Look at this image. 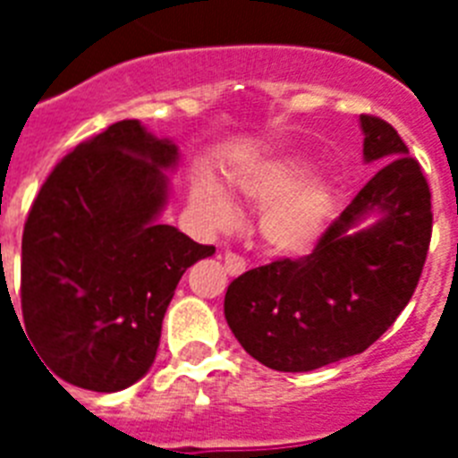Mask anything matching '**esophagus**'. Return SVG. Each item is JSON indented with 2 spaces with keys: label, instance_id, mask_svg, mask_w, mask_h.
<instances>
[{
  "label": "esophagus",
  "instance_id": "1",
  "mask_svg": "<svg viewBox=\"0 0 458 458\" xmlns=\"http://www.w3.org/2000/svg\"><path fill=\"white\" fill-rule=\"evenodd\" d=\"M225 268H226V273L233 275V277H236V275H242L245 273V259L238 257V254H233V252H226L225 254Z\"/></svg>",
  "mask_w": 458,
  "mask_h": 458
}]
</instances>
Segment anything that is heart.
Instances as JSON below:
<instances>
[{
    "label": "heart",
    "instance_id": "b5f03b06",
    "mask_svg": "<svg viewBox=\"0 0 458 458\" xmlns=\"http://www.w3.org/2000/svg\"><path fill=\"white\" fill-rule=\"evenodd\" d=\"M305 172V157L286 156L259 165L236 179L238 192L257 204H268L259 220V232L279 257H301L310 252L327 220L330 190L321 179H307L301 183ZM192 204L201 220L216 232L236 225V206L210 181L194 185Z\"/></svg>",
    "mask_w": 458,
    "mask_h": 458
}]
</instances>
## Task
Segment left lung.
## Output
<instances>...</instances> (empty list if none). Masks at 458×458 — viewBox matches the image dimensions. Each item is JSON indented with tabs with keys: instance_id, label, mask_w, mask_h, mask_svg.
Masks as SVG:
<instances>
[{
	"instance_id": "1",
	"label": "left lung",
	"mask_w": 458,
	"mask_h": 458,
	"mask_svg": "<svg viewBox=\"0 0 458 458\" xmlns=\"http://www.w3.org/2000/svg\"><path fill=\"white\" fill-rule=\"evenodd\" d=\"M365 160L378 172L311 254L242 273L225 295L241 346L275 371H311L367 351L415 293L431 242V192L399 132L362 114ZM371 212V227L354 226Z\"/></svg>"
}]
</instances>
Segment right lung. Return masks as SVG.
<instances>
[{"instance_id": "obj_1", "label": "right lung", "mask_w": 458, "mask_h": 458, "mask_svg": "<svg viewBox=\"0 0 458 458\" xmlns=\"http://www.w3.org/2000/svg\"><path fill=\"white\" fill-rule=\"evenodd\" d=\"M176 160V144L125 119L78 144L40 185L24 222L20 301L52 378L119 392L153 365L179 279L216 252L156 220L163 169Z\"/></svg>"}]
</instances>
